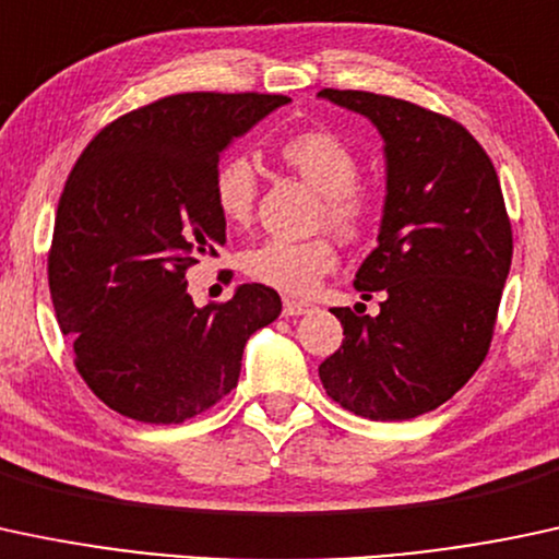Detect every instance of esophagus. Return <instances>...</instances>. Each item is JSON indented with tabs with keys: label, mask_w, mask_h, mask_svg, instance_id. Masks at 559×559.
Instances as JSON below:
<instances>
[{
	"label": "esophagus",
	"mask_w": 559,
	"mask_h": 559,
	"mask_svg": "<svg viewBox=\"0 0 559 559\" xmlns=\"http://www.w3.org/2000/svg\"><path fill=\"white\" fill-rule=\"evenodd\" d=\"M282 311H285V317H300V313L311 311V304H309V300L285 298V300H282Z\"/></svg>",
	"instance_id": "1"
}]
</instances>
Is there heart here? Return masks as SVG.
<instances>
[{"label": "heart", "mask_w": 559, "mask_h": 559, "mask_svg": "<svg viewBox=\"0 0 559 559\" xmlns=\"http://www.w3.org/2000/svg\"><path fill=\"white\" fill-rule=\"evenodd\" d=\"M280 158L322 192V222L348 240L364 237L378 218V198L361 187L359 155L330 129H306L287 136L277 147ZM259 177L253 163L242 155L218 163L213 174V200L224 222L242 227L255 209ZM337 248L330 237L311 240H282L272 237L242 255V269L250 280L287 296H309L317 285L335 272Z\"/></svg>", "instance_id": "heart-1"}]
</instances>
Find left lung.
<instances>
[{"label":"left lung","instance_id":"left-lung-1","mask_svg":"<svg viewBox=\"0 0 559 559\" xmlns=\"http://www.w3.org/2000/svg\"><path fill=\"white\" fill-rule=\"evenodd\" d=\"M319 97L369 118L385 142L378 248L354 280L364 300L378 293L380 313L332 309L346 341L319 364V380L359 417H419L454 396L491 346L512 263L499 177L447 116L372 92Z\"/></svg>","mask_w":559,"mask_h":559}]
</instances>
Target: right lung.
<instances>
[{
  "label": "right lung",
  "mask_w": 559,
  "mask_h": 559,
  "mask_svg": "<svg viewBox=\"0 0 559 559\" xmlns=\"http://www.w3.org/2000/svg\"><path fill=\"white\" fill-rule=\"evenodd\" d=\"M287 103L171 94L108 123L73 166L55 216L49 293L79 374L118 415L171 425L211 409L237 385L248 337L280 317V296L259 282L198 309L185 274L227 242L213 200L218 158Z\"/></svg>",
  "instance_id": "1"
}]
</instances>
